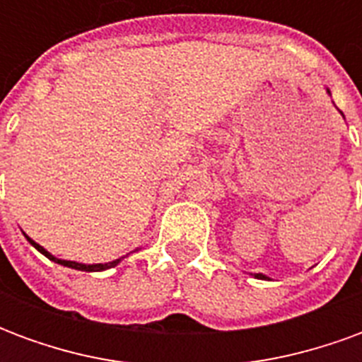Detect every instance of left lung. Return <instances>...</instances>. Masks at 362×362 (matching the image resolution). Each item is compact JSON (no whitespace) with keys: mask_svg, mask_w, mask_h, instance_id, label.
I'll use <instances>...</instances> for the list:
<instances>
[{"mask_svg":"<svg viewBox=\"0 0 362 362\" xmlns=\"http://www.w3.org/2000/svg\"><path fill=\"white\" fill-rule=\"evenodd\" d=\"M256 277H258V279H266V275H262V273H256Z\"/></svg>","mask_w":362,"mask_h":362,"instance_id":"left-lung-1","label":"left lung"}]
</instances>
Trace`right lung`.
<instances>
[{"label":"right lung","instance_id":"right-lung-1","mask_svg":"<svg viewBox=\"0 0 362 362\" xmlns=\"http://www.w3.org/2000/svg\"><path fill=\"white\" fill-rule=\"evenodd\" d=\"M27 238H28V236H27ZM28 243L33 244V246H35V248H36V250H38V252H42L44 256H46V258H50L52 262H56V264H59V266L74 267V269H81V272H103V269H108V267L118 266L119 262H122V258H119V259H114V262H108V264H95V266H85V264H77V262H67V259L54 258V256H52L50 252L44 250V248H42V246H40V244H36L35 240H30V238H28Z\"/></svg>","mask_w":362,"mask_h":362}]
</instances>
